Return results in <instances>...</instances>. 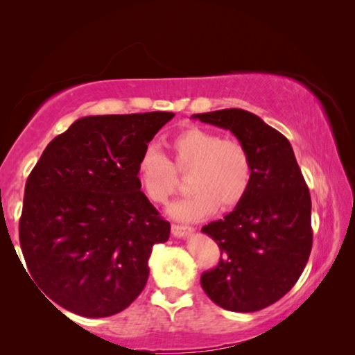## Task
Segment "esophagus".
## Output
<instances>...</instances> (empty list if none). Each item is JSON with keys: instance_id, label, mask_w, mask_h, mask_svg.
<instances>
[{"instance_id": "1", "label": "esophagus", "mask_w": 355, "mask_h": 355, "mask_svg": "<svg viewBox=\"0 0 355 355\" xmlns=\"http://www.w3.org/2000/svg\"><path fill=\"white\" fill-rule=\"evenodd\" d=\"M192 232H194V228L189 227V225H177V224L172 225V235L177 236V238L189 236Z\"/></svg>"}]
</instances>
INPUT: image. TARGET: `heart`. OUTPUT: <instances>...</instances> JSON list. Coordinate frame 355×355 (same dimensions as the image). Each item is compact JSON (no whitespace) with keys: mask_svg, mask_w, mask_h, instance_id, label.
<instances>
[{"mask_svg":"<svg viewBox=\"0 0 355 355\" xmlns=\"http://www.w3.org/2000/svg\"><path fill=\"white\" fill-rule=\"evenodd\" d=\"M171 159L153 147L141 153L136 177L144 194L156 205H166L178 189V175H188L189 197L169 208L172 218L199 220L218 211L236 208L252 183V158L236 137H220L192 127L167 141Z\"/></svg>","mask_w":355,"mask_h":355,"instance_id":"1","label":"heart"}]
</instances>
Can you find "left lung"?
I'll list each match as a JSON object with an SVG mask.
<instances>
[{"label": "left lung", "instance_id": "obj_1", "mask_svg": "<svg viewBox=\"0 0 355 355\" xmlns=\"http://www.w3.org/2000/svg\"><path fill=\"white\" fill-rule=\"evenodd\" d=\"M230 130L248 147L252 183L224 219L202 228L220 249V261L200 284L219 307L250 313L277 302L302 274L311 252V200L286 137L249 111L230 107L194 114Z\"/></svg>", "mask_w": 355, "mask_h": 355}]
</instances>
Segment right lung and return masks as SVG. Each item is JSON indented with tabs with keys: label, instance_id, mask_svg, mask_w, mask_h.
Segmentation results:
<instances>
[{
	"label": "right lung",
	"instance_id": "right-lung-1",
	"mask_svg": "<svg viewBox=\"0 0 355 355\" xmlns=\"http://www.w3.org/2000/svg\"><path fill=\"white\" fill-rule=\"evenodd\" d=\"M173 116L81 117L48 144L29 173L21 252L28 275L59 307L112 316L146 286L153 245L169 239L171 224L141 191L136 164Z\"/></svg>",
	"mask_w": 355,
	"mask_h": 355
}]
</instances>
